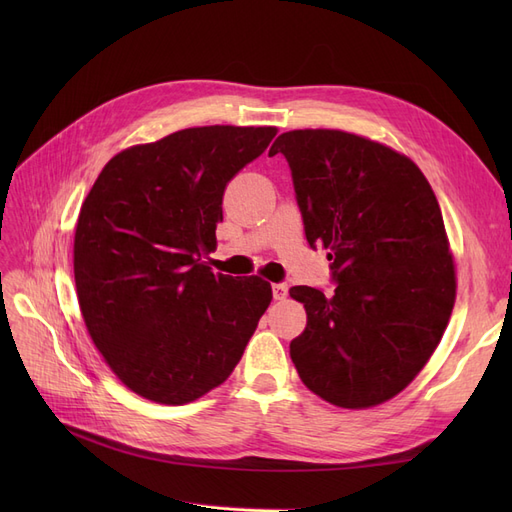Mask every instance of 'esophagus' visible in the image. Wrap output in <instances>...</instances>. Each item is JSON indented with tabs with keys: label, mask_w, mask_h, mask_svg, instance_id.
<instances>
[{
	"label": "esophagus",
	"mask_w": 512,
	"mask_h": 512,
	"mask_svg": "<svg viewBox=\"0 0 512 512\" xmlns=\"http://www.w3.org/2000/svg\"><path fill=\"white\" fill-rule=\"evenodd\" d=\"M288 297V284H273V299L284 301Z\"/></svg>",
	"instance_id": "1"
}]
</instances>
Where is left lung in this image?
<instances>
[{"label": "left lung", "mask_w": 512, "mask_h": 512, "mask_svg": "<svg viewBox=\"0 0 512 512\" xmlns=\"http://www.w3.org/2000/svg\"><path fill=\"white\" fill-rule=\"evenodd\" d=\"M284 153L309 245L333 260L337 288L294 286L305 331L290 359L309 391L348 410L393 399L438 348L457 275L438 198L408 156L344 130H290Z\"/></svg>", "instance_id": "8db88e82"}]
</instances>
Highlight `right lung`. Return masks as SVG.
I'll list each match as a JSON object with an SVG mask.
<instances>
[{
    "mask_svg": "<svg viewBox=\"0 0 512 512\" xmlns=\"http://www.w3.org/2000/svg\"><path fill=\"white\" fill-rule=\"evenodd\" d=\"M273 126H203L106 162L74 230L85 327L130 391L183 406L220 386L273 299L258 275H213L228 181L269 147Z\"/></svg>",
    "mask_w": 512,
    "mask_h": 512,
    "instance_id": "add662e5",
    "label": "right lung"
}]
</instances>
